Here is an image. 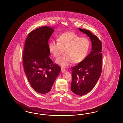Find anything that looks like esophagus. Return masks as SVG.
<instances>
[{
	"mask_svg": "<svg viewBox=\"0 0 123 123\" xmlns=\"http://www.w3.org/2000/svg\"><path fill=\"white\" fill-rule=\"evenodd\" d=\"M61 70L62 72H64L66 71V70L64 68H61Z\"/></svg>",
	"mask_w": 123,
	"mask_h": 123,
	"instance_id": "obj_1",
	"label": "esophagus"
}]
</instances>
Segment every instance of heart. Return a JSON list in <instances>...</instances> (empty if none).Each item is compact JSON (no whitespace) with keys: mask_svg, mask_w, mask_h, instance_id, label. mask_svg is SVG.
Returning a JSON list of instances; mask_svg holds the SVG:
<instances>
[{"mask_svg":"<svg viewBox=\"0 0 123 123\" xmlns=\"http://www.w3.org/2000/svg\"><path fill=\"white\" fill-rule=\"evenodd\" d=\"M90 48L88 38L80 37L73 32H65L59 35L58 42L51 41L49 45L51 54L58 58L63 51L64 55L56 60V63L61 66H67L73 62L78 64L86 58Z\"/></svg>","mask_w":123,"mask_h":123,"instance_id":"b5f03b06","label":"heart"}]
</instances>
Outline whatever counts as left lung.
I'll return each instance as SVG.
<instances>
[{
	"label": "left lung",
	"instance_id": "left-lung-1",
	"mask_svg": "<svg viewBox=\"0 0 123 123\" xmlns=\"http://www.w3.org/2000/svg\"><path fill=\"white\" fill-rule=\"evenodd\" d=\"M86 34L91 41L92 51L82 62L72 68L71 90L74 94L82 96L94 88L102 71V43L96 36L86 29L78 28Z\"/></svg>",
	"mask_w": 123,
	"mask_h": 123
}]
</instances>
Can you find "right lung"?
Returning a JSON list of instances; mask_svg holds the SVG:
<instances>
[{"label":"right lung","mask_w":123,"mask_h":123,"mask_svg":"<svg viewBox=\"0 0 123 123\" xmlns=\"http://www.w3.org/2000/svg\"><path fill=\"white\" fill-rule=\"evenodd\" d=\"M54 30L47 26L40 27L29 33L24 44V72L32 88L40 94L51 91L61 70L49 57L48 40Z\"/></svg>","instance_id":"obj_1"}]
</instances>
